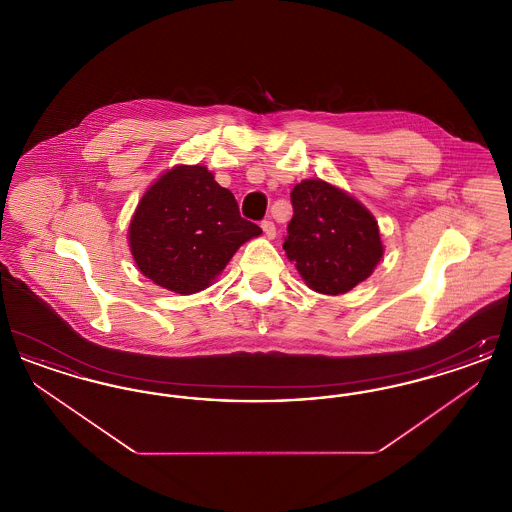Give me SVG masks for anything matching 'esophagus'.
<instances>
[{"instance_id":"1","label":"esophagus","mask_w":512,"mask_h":512,"mask_svg":"<svg viewBox=\"0 0 512 512\" xmlns=\"http://www.w3.org/2000/svg\"><path fill=\"white\" fill-rule=\"evenodd\" d=\"M261 228H263V232H265V236H267L268 240H274V238H276V226H274L272 220H263V222H261Z\"/></svg>"}]
</instances>
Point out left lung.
I'll use <instances>...</instances> for the list:
<instances>
[{
    "mask_svg": "<svg viewBox=\"0 0 512 512\" xmlns=\"http://www.w3.org/2000/svg\"><path fill=\"white\" fill-rule=\"evenodd\" d=\"M286 257L318 293L340 295L365 282L384 257L378 220L338 186L307 178L292 192Z\"/></svg>",
    "mask_w": 512,
    "mask_h": 512,
    "instance_id": "obj_1",
    "label": "left lung"
}]
</instances>
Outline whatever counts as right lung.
Masks as SVG:
<instances>
[{
	"mask_svg": "<svg viewBox=\"0 0 512 512\" xmlns=\"http://www.w3.org/2000/svg\"><path fill=\"white\" fill-rule=\"evenodd\" d=\"M263 230L240 217L230 190L203 165H176L149 188L128 226V247L153 284L192 295L209 288L240 245Z\"/></svg>",
	"mask_w": 512,
	"mask_h": 512,
	"instance_id": "obj_1",
	"label": "right lung"
}]
</instances>
